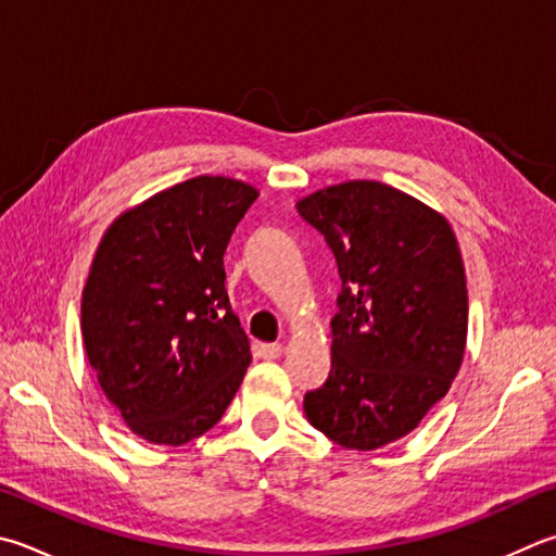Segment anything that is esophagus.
<instances>
[{"mask_svg":"<svg viewBox=\"0 0 556 556\" xmlns=\"http://www.w3.org/2000/svg\"><path fill=\"white\" fill-rule=\"evenodd\" d=\"M281 352H285V348H281L279 342H267V345H260V355L265 359H277V357H281Z\"/></svg>","mask_w":556,"mask_h":556,"instance_id":"34e87169","label":"esophagus"}]
</instances>
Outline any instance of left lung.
Instances as JSON below:
<instances>
[{
	"label": "left lung",
	"instance_id": "1",
	"mask_svg": "<svg viewBox=\"0 0 556 556\" xmlns=\"http://www.w3.org/2000/svg\"><path fill=\"white\" fill-rule=\"evenodd\" d=\"M296 211L342 279L332 367L304 413L342 447H383L418 428L462 367L469 299L457 238L435 208L375 179L313 191Z\"/></svg>",
	"mask_w": 556,
	"mask_h": 556
}]
</instances>
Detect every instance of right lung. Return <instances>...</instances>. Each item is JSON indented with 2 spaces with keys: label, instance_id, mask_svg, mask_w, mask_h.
<instances>
[{
  "label": "right lung",
  "instance_id": "add662e5",
  "mask_svg": "<svg viewBox=\"0 0 556 556\" xmlns=\"http://www.w3.org/2000/svg\"><path fill=\"white\" fill-rule=\"evenodd\" d=\"M260 191L201 175L114 218L83 291V340L130 432L187 445L224 416L250 365L224 252Z\"/></svg>",
  "mask_w": 556,
  "mask_h": 556
}]
</instances>
